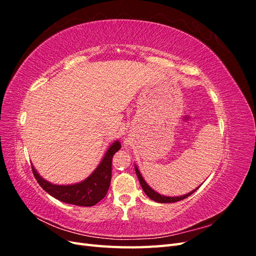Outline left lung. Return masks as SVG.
I'll list each match as a JSON object with an SVG mask.
<instances>
[{
	"label": "left lung",
	"mask_w": 256,
	"mask_h": 256,
	"mask_svg": "<svg viewBox=\"0 0 256 256\" xmlns=\"http://www.w3.org/2000/svg\"><path fill=\"white\" fill-rule=\"evenodd\" d=\"M134 168H136V176L138 178V182H140L141 184V187L143 189V191L145 192V194L148 196L150 200H154V202L157 203H175V202H178V200H182L190 196L192 193H194L198 187L196 189H194L193 191L187 193V194H184V196H162L160 194V193L156 192L154 189H152L148 184H147V182L144 180V178L142 176V174L140 173V171H138V168L136 166H134Z\"/></svg>",
	"instance_id": "left-lung-1"
}]
</instances>
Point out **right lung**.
I'll list each match as a JSON object with an SVG mask.
<instances>
[{"instance_id":"add662e5","label":"right lung","mask_w":256,"mask_h":256,"mask_svg":"<svg viewBox=\"0 0 256 256\" xmlns=\"http://www.w3.org/2000/svg\"><path fill=\"white\" fill-rule=\"evenodd\" d=\"M120 150V142L114 141L88 178L72 184H54L42 178L32 164L33 174L40 187L53 198L67 204L76 206H94L102 200L110 187L112 176V158Z\"/></svg>"}]
</instances>
